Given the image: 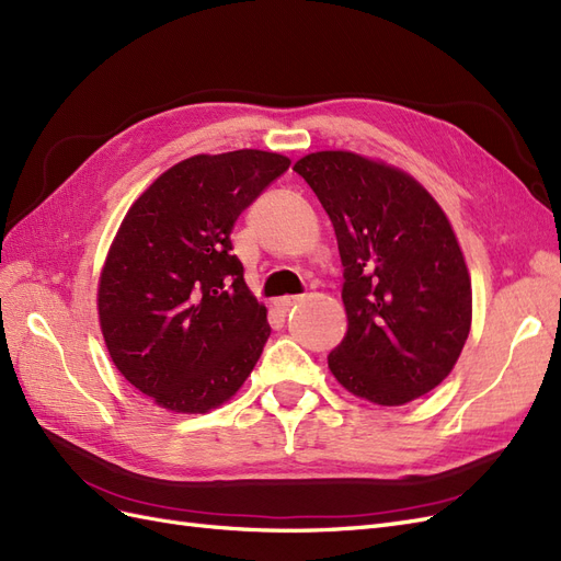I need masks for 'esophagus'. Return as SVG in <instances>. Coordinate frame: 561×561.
<instances>
[{
    "instance_id": "obj_1",
    "label": "esophagus",
    "mask_w": 561,
    "mask_h": 561,
    "mask_svg": "<svg viewBox=\"0 0 561 561\" xmlns=\"http://www.w3.org/2000/svg\"><path fill=\"white\" fill-rule=\"evenodd\" d=\"M299 301H301V297H278V299L274 301V307L280 309V311H290L293 307H297Z\"/></svg>"
}]
</instances>
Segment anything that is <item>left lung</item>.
Returning <instances> with one entry per match:
<instances>
[{
  "mask_svg": "<svg viewBox=\"0 0 561 561\" xmlns=\"http://www.w3.org/2000/svg\"><path fill=\"white\" fill-rule=\"evenodd\" d=\"M293 171L336 233L348 330L330 355L355 398L398 407L431 393L461 355L472 287L449 217L426 186L379 159L328 149Z\"/></svg>",
  "mask_w": 561,
  "mask_h": 561,
  "instance_id": "obj_1",
  "label": "left lung"
}]
</instances>
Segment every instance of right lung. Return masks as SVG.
Instances as JSON below:
<instances>
[{
	"mask_svg": "<svg viewBox=\"0 0 561 561\" xmlns=\"http://www.w3.org/2000/svg\"><path fill=\"white\" fill-rule=\"evenodd\" d=\"M290 159L236 149L168 168L135 198L98 280L110 358L149 400L206 414L236 396L271 334L231 254L239 215Z\"/></svg>",
	"mask_w": 561,
	"mask_h": 561,
	"instance_id": "obj_1",
	"label": "right lung"
}]
</instances>
